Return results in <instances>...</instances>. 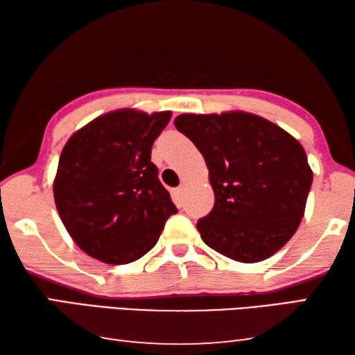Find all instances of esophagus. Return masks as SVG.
Returning a JSON list of instances; mask_svg holds the SVG:
<instances>
[{"label": "esophagus", "mask_w": 355, "mask_h": 355, "mask_svg": "<svg viewBox=\"0 0 355 355\" xmlns=\"http://www.w3.org/2000/svg\"><path fill=\"white\" fill-rule=\"evenodd\" d=\"M183 192H184V186H178V188L175 189V196L177 197H182Z\"/></svg>", "instance_id": "34e87169"}]
</instances>
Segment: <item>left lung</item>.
Instances as JSON below:
<instances>
[{
  "label": "left lung",
  "mask_w": 355,
  "mask_h": 355,
  "mask_svg": "<svg viewBox=\"0 0 355 355\" xmlns=\"http://www.w3.org/2000/svg\"><path fill=\"white\" fill-rule=\"evenodd\" d=\"M209 169L214 208L197 222L203 242L230 259L261 262L284 247L304 216L312 169L292 135L261 116L180 114L173 122Z\"/></svg>",
  "instance_id": "obj_1"
}]
</instances>
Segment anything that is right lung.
I'll return each instance as SVG.
<instances>
[{
    "mask_svg": "<svg viewBox=\"0 0 355 355\" xmlns=\"http://www.w3.org/2000/svg\"><path fill=\"white\" fill-rule=\"evenodd\" d=\"M171 112L118 110L68 139L54 180L57 211L69 236L94 259L122 266L143 257L177 206L150 161Z\"/></svg>",
    "mask_w": 355,
    "mask_h": 355,
    "instance_id": "1",
    "label": "right lung"
}]
</instances>
